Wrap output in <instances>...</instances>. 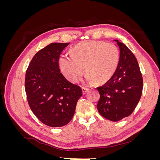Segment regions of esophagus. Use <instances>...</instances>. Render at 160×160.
I'll list each match as a JSON object with an SVG mask.
<instances>
[{"label":"esophagus","instance_id":"34e87169","mask_svg":"<svg viewBox=\"0 0 160 160\" xmlns=\"http://www.w3.org/2000/svg\"><path fill=\"white\" fill-rule=\"evenodd\" d=\"M82 91H83V93L85 94L87 92L89 91V89L87 88H85V87H82Z\"/></svg>","mask_w":160,"mask_h":160}]
</instances>
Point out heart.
<instances>
[{
    "instance_id": "heart-1",
    "label": "heart",
    "mask_w": 160,
    "mask_h": 160,
    "mask_svg": "<svg viewBox=\"0 0 160 160\" xmlns=\"http://www.w3.org/2000/svg\"><path fill=\"white\" fill-rule=\"evenodd\" d=\"M119 61V49L113 43L85 41L72 48L71 55L61 56L59 67L66 78L73 83L83 73V66L89 82L105 83L114 75Z\"/></svg>"
}]
</instances>
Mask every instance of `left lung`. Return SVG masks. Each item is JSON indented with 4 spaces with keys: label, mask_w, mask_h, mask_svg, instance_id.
<instances>
[{
    "label": "left lung",
    "mask_w": 160,
    "mask_h": 160,
    "mask_svg": "<svg viewBox=\"0 0 160 160\" xmlns=\"http://www.w3.org/2000/svg\"><path fill=\"white\" fill-rule=\"evenodd\" d=\"M115 41L120 49L119 64L111 78L98 88V109L105 119L118 122L128 117L136 108L142 94L143 77L133 52L123 43Z\"/></svg>",
    "instance_id": "1"
}]
</instances>
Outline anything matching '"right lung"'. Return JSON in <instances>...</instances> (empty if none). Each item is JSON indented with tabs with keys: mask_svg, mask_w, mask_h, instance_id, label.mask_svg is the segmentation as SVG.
Listing matches in <instances>:
<instances>
[{
	"mask_svg": "<svg viewBox=\"0 0 160 160\" xmlns=\"http://www.w3.org/2000/svg\"><path fill=\"white\" fill-rule=\"evenodd\" d=\"M69 42H52L38 51L28 65L25 87L28 103L41 122L50 127L67 125L82 95L79 85L60 72L59 59Z\"/></svg>",
	"mask_w": 160,
	"mask_h": 160,
	"instance_id": "1",
	"label": "right lung"
}]
</instances>
